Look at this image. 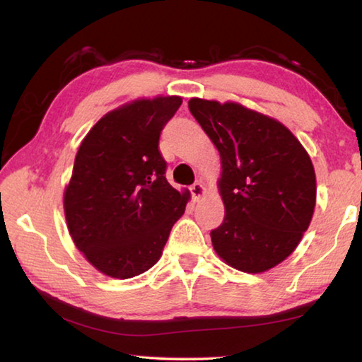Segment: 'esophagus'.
Instances as JSON below:
<instances>
[{"label": "esophagus", "mask_w": 362, "mask_h": 362, "mask_svg": "<svg viewBox=\"0 0 362 362\" xmlns=\"http://www.w3.org/2000/svg\"><path fill=\"white\" fill-rule=\"evenodd\" d=\"M189 192H192V196H193L194 201H199L204 196V193H206V188H204L201 182H194L193 185L189 187Z\"/></svg>", "instance_id": "1"}]
</instances>
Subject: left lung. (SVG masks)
I'll return each instance as SVG.
<instances>
[{
  "mask_svg": "<svg viewBox=\"0 0 362 362\" xmlns=\"http://www.w3.org/2000/svg\"><path fill=\"white\" fill-rule=\"evenodd\" d=\"M188 109L221 158L225 220L210 231L215 252L242 272L277 266L310 225L317 199L310 156L280 122L238 103L192 98Z\"/></svg>",
  "mask_w": 362,
  "mask_h": 362,
  "instance_id": "1",
  "label": "left lung"
}]
</instances>
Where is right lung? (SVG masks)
Returning a JSON list of instances; mask_svg holds the SVG:
<instances>
[{
    "instance_id": "1",
    "label": "right lung",
    "mask_w": 362,
    "mask_h": 362,
    "mask_svg": "<svg viewBox=\"0 0 362 362\" xmlns=\"http://www.w3.org/2000/svg\"><path fill=\"white\" fill-rule=\"evenodd\" d=\"M180 96L137 100L88 131L64 189V215L76 247L98 271L131 279L156 264L189 193L166 180L158 144Z\"/></svg>"
}]
</instances>
